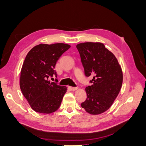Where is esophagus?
I'll list each match as a JSON object with an SVG mask.
<instances>
[{
	"label": "esophagus",
	"mask_w": 146,
	"mask_h": 146,
	"mask_svg": "<svg viewBox=\"0 0 146 146\" xmlns=\"http://www.w3.org/2000/svg\"><path fill=\"white\" fill-rule=\"evenodd\" d=\"M78 89V87H73L72 88H71V90H72V91H76V90H77Z\"/></svg>",
	"instance_id": "1"
}]
</instances>
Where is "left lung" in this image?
I'll list each match as a JSON object with an SVG mask.
<instances>
[{
    "label": "left lung",
    "mask_w": 146,
    "mask_h": 146,
    "mask_svg": "<svg viewBox=\"0 0 146 146\" xmlns=\"http://www.w3.org/2000/svg\"><path fill=\"white\" fill-rule=\"evenodd\" d=\"M76 48L85 75L93 76L91 86L86 87L87 98L81 107L90 114H100L111 107L120 91L123 84L121 66L102 43H82Z\"/></svg>",
    "instance_id": "1"
}]
</instances>
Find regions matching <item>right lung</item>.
Here are the masks:
<instances>
[{
    "mask_svg": "<svg viewBox=\"0 0 146 146\" xmlns=\"http://www.w3.org/2000/svg\"><path fill=\"white\" fill-rule=\"evenodd\" d=\"M70 47L64 43L39 44L33 47L26 56L21 70L20 87L35 112L51 113L59 108L67 87L48 79L53 75L57 77L55 64Z\"/></svg>",
    "mask_w": 146,
    "mask_h": 146,
    "instance_id": "obj_1",
    "label": "right lung"
}]
</instances>
